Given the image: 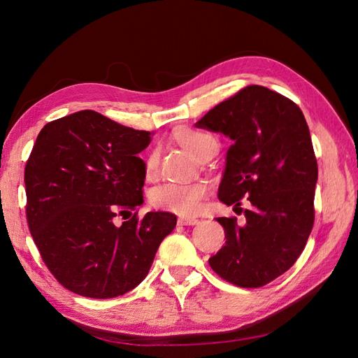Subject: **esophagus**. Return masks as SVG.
<instances>
[{"label": "esophagus", "mask_w": 358, "mask_h": 358, "mask_svg": "<svg viewBox=\"0 0 358 358\" xmlns=\"http://www.w3.org/2000/svg\"><path fill=\"white\" fill-rule=\"evenodd\" d=\"M199 222L197 218H194V216H180L178 220L179 225H196Z\"/></svg>", "instance_id": "esophagus-1"}]
</instances>
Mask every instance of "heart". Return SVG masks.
Returning a JSON list of instances; mask_svg holds the SVG:
<instances>
[{"label":"heart","instance_id":"heart-1","mask_svg":"<svg viewBox=\"0 0 358 358\" xmlns=\"http://www.w3.org/2000/svg\"><path fill=\"white\" fill-rule=\"evenodd\" d=\"M179 140L196 158H199L200 154L208 146L216 145L212 136L196 131L183 133L179 136ZM158 162L159 154L155 149L148 155L145 161V173L148 178L155 176V173L158 170ZM206 192H208V189H206L203 183L166 182L150 191L149 200L152 203V206H155L158 209L176 212L180 215H191L196 213L201 208Z\"/></svg>","mask_w":358,"mask_h":358}]
</instances>
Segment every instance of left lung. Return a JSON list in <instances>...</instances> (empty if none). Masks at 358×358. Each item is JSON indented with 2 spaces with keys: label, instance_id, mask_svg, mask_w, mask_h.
<instances>
[{
  "label": "left lung",
  "instance_id": "obj_1",
  "mask_svg": "<svg viewBox=\"0 0 358 358\" xmlns=\"http://www.w3.org/2000/svg\"><path fill=\"white\" fill-rule=\"evenodd\" d=\"M197 128L231 140L218 199L241 206L246 222L216 218L225 245L209 264L227 282L263 287L285 273L312 231L318 179L310 133L300 107L259 85L241 90L206 113Z\"/></svg>",
  "mask_w": 358,
  "mask_h": 358
}]
</instances>
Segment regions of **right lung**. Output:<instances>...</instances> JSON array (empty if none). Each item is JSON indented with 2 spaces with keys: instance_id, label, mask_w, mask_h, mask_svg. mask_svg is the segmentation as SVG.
Segmentation results:
<instances>
[{
  "instance_id": "add662e5",
  "label": "right lung",
  "mask_w": 358,
  "mask_h": 358,
  "mask_svg": "<svg viewBox=\"0 0 358 358\" xmlns=\"http://www.w3.org/2000/svg\"><path fill=\"white\" fill-rule=\"evenodd\" d=\"M149 131L80 110L43 127L27 161V220L43 262L79 296L113 299L146 278L176 215L143 204Z\"/></svg>"
}]
</instances>
